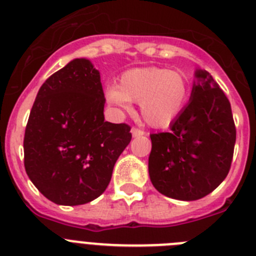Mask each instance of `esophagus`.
<instances>
[{"mask_svg":"<svg viewBox=\"0 0 256 256\" xmlns=\"http://www.w3.org/2000/svg\"><path fill=\"white\" fill-rule=\"evenodd\" d=\"M130 132H132V136L133 137H142V136L144 134V130H138V128H132V130H130Z\"/></svg>","mask_w":256,"mask_h":256,"instance_id":"1","label":"esophagus"}]
</instances>
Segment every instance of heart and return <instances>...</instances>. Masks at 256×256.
I'll return each mask as SVG.
<instances>
[{
  "instance_id": "obj_1",
  "label": "heart",
  "mask_w": 256,
  "mask_h": 256,
  "mask_svg": "<svg viewBox=\"0 0 256 256\" xmlns=\"http://www.w3.org/2000/svg\"><path fill=\"white\" fill-rule=\"evenodd\" d=\"M190 94L184 74L158 67L132 68L120 76L119 85L105 88V99L119 110L130 112L140 102V116L154 128L168 126L182 114Z\"/></svg>"
}]
</instances>
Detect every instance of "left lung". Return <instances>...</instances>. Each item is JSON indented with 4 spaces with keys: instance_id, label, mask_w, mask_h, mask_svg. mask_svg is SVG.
<instances>
[{
    "instance_id": "left-lung-1",
    "label": "left lung",
    "mask_w": 256,
    "mask_h": 256,
    "mask_svg": "<svg viewBox=\"0 0 256 256\" xmlns=\"http://www.w3.org/2000/svg\"><path fill=\"white\" fill-rule=\"evenodd\" d=\"M190 99L170 130L150 134L152 185L178 200L212 193L227 176L236 142L231 104L207 71L196 68Z\"/></svg>"
}]
</instances>
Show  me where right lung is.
<instances>
[{
    "label": "right lung",
    "instance_id": "obj_1",
    "mask_svg": "<svg viewBox=\"0 0 256 256\" xmlns=\"http://www.w3.org/2000/svg\"><path fill=\"white\" fill-rule=\"evenodd\" d=\"M100 72L76 58L38 91L24 137V165L38 190L60 206L86 204L102 196L130 126L105 122Z\"/></svg>",
    "mask_w": 256,
    "mask_h": 256
}]
</instances>
